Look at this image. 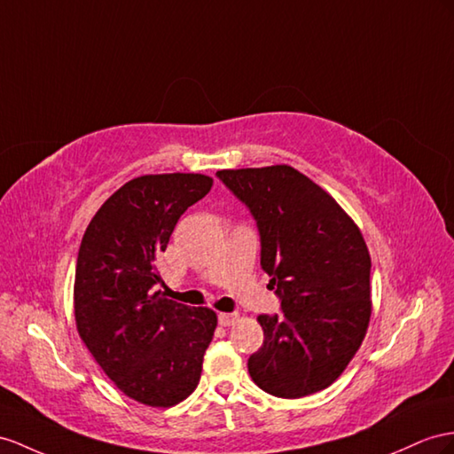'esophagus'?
I'll return each instance as SVG.
<instances>
[{
    "instance_id": "obj_1",
    "label": "esophagus",
    "mask_w": 454,
    "mask_h": 454,
    "mask_svg": "<svg viewBox=\"0 0 454 454\" xmlns=\"http://www.w3.org/2000/svg\"><path fill=\"white\" fill-rule=\"evenodd\" d=\"M238 320V315L236 312H220L218 315V324L220 326H231Z\"/></svg>"
}]
</instances>
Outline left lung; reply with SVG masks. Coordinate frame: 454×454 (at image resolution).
<instances>
[{
  "instance_id": "1",
  "label": "left lung",
  "mask_w": 454,
  "mask_h": 454,
  "mask_svg": "<svg viewBox=\"0 0 454 454\" xmlns=\"http://www.w3.org/2000/svg\"><path fill=\"white\" fill-rule=\"evenodd\" d=\"M249 208L261 266L280 315H261L264 341L247 368L282 399L328 387L355 356L370 320V254L363 234L332 195L287 167L218 170Z\"/></svg>"
}]
</instances>
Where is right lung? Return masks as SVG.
I'll use <instances>...</instances> for the list:
<instances>
[{
	"mask_svg": "<svg viewBox=\"0 0 454 454\" xmlns=\"http://www.w3.org/2000/svg\"><path fill=\"white\" fill-rule=\"evenodd\" d=\"M203 174H149L101 205L78 249L74 317L103 372L128 397L172 406L193 393L216 315L155 292L157 257L178 218L208 193Z\"/></svg>",
	"mask_w": 454,
	"mask_h": 454,
	"instance_id": "1",
	"label": "right lung"
}]
</instances>
